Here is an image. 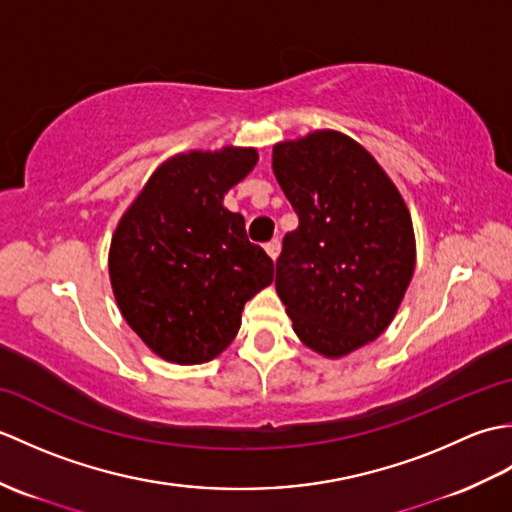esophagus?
<instances>
[{"label":"esophagus","instance_id":"34e87169","mask_svg":"<svg viewBox=\"0 0 512 512\" xmlns=\"http://www.w3.org/2000/svg\"><path fill=\"white\" fill-rule=\"evenodd\" d=\"M264 248H266V253L270 255V259H277V257H279V253H281V244H279V239H270V242H268Z\"/></svg>","mask_w":512,"mask_h":512}]
</instances>
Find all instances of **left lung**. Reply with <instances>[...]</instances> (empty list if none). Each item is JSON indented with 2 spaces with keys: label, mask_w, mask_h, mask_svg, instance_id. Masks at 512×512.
Masks as SVG:
<instances>
[{
  "label": "left lung",
  "mask_w": 512,
  "mask_h": 512,
  "mask_svg": "<svg viewBox=\"0 0 512 512\" xmlns=\"http://www.w3.org/2000/svg\"><path fill=\"white\" fill-rule=\"evenodd\" d=\"M273 171L299 215L275 288L299 341L325 358L372 343L394 321L416 268L400 191L369 151L334 129L273 147Z\"/></svg>",
  "instance_id": "8db88e82"
}]
</instances>
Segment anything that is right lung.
I'll use <instances>...</instances> for the list:
<instances>
[{"mask_svg":"<svg viewBox=\"0 0 512 512\" xmlns=\"http://www.w3.org/2000/svg\"><path fill=\"white\" fill-rule=\"evenodd\" d=\"M255 147L167 158L118 220L110 281L123 319L156 356L198 365L237 336L248 299L273 284L275 264L250 244L228 189L257 165Z\"/></svg>","mask_w":512,"mask_h":512,"instance_id":"obj_1","label":"right lung"}]
</instances>
